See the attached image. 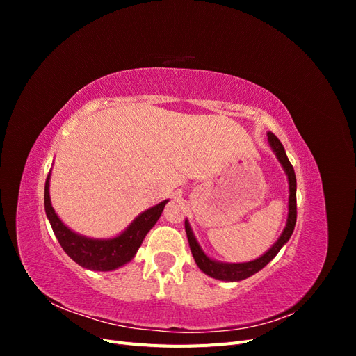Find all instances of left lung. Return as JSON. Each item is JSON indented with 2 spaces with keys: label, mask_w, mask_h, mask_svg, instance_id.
Instances as JSON below:
<instances>
[{
  "label": "left lung",
  "mask_w": 356,
  "mask_h": 356,
  "mask_svg": "<svg viewBox=\"0 0 356 356\" xmlns=\"http://www.w3.org/2000/svg\"><path fill=\"white\" fill-rule=\"evenodd\" d=\"M267 138L268 143H270L273 152L276 153L279 161H281L286 175H288V181H289V213H288V222L286 227L284 230V233L281 234V238L277 239V242L268 250L264 255H261L260 258H257L254 261L250 263H239V264H225V263H218L211 260L209 257H207L203 254V251L200 250V246L197 245L195 236L191 233V229L188 222L186 221V233H187V239L190 243V250L193 257H195V261L199 266V268L202 272H204L207 275H209L211 277L220 279V281H230V282H236V281H242V279H246L252 276L254 273H257L258 270L268 263L272 261L273 258L276 257V254L281 251V248L288 242V239L291 238V234L294 232L296 227V221H297V197H296V174H294V168L293 165L289 163V160L285 154L284 145L281 144V141L272 134L267 132Z\"/></svg>",
  "instance_id": "8db88e82"
}]
</instances>
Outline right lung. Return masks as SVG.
Wrapping results in <instances>:
<instances>
[{"label": "right lung", "instance_id": "1", "mask_svg": "<svg viewBox=\"0 0 356 356\" xmlns=\"http://www.w3.org/2000/svg\"><path fill=\"white\" fill-rule=\"evenodd\" d=\"M49 179L50 174L47 175L44 186V208L53 233H55L56 239L59 241L62 250L65 251L75 263L84 268H89V270L108 272L126 264L127 261H131L134 255L136 254L138 248L141 246L145 234L152 230L153 225L157 222L161 211H163L168 202L163 200L161 203L156 204V207L143 212L120 236H117L114 239H89L71 232L67 225L59 220L50 203Z\"/></svg>", "mask_w": 356, "mask_h": 356}]
</instances>
